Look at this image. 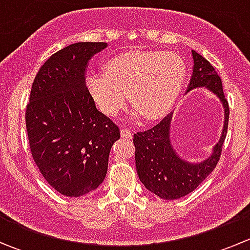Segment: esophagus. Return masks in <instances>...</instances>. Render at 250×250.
<instances>
[{"instance_id":"34e87169","label":"esophagus","mask_w":250,"mask_h":250,"mask_svg":"<svg viewBox=\"0 0 250 250\" xmlns=\"http://www.w3.org/2000/svg\"><path fill=\"white\" fill-rule=\"evenodd\" d=\"M121 135H122L123 138H125V139H132L133 138L132 132H130L128 128H122V129H121Z\"/></svg>"}]
</instances>
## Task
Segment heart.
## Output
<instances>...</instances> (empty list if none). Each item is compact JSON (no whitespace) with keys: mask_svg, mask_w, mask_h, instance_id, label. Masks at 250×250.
Segmentation results:
<instances>
[{"mask_svg":"<svg viewBox=\"0 0 250 250\" xmlns=\"http://www.w3.org/2000/svg\"><path fill=\"white\" fill-rule=\"evenodd\" d=\"M106 74L92 72L88 88L106 115L116 116L125 107L127 93L134 115L156 120L168 112L185 83L186 64L170 52L130 50L111 58L105 64Z\"/></svg>","mask_w":250,"mask_h":250,"instance_id":"1","label":"heart"}]
</instances>
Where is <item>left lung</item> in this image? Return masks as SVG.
Masks as SVG:
<instances>
[{"label": "left lung", "instance_id": "left-lung-1", "mask_svg": "<svg viewBox=\"0 0 250 250\" xmlns=\"http://www.w3.org/2000/svg\"><path fill=\"white\" fill-rule=\"evenodd\" d=\"M192 58L193 72L186 93L206 87L218 95L225 109L223 134L210 157L197 165L181 160L170 145L169 128L173 113L166 116L155 127L134 134L135 167L140 181L148 191L163 200H178L200 186L218 165L228 133L230 107L224 95L221 78L213 65L195 50H192Z\"/></svg>", "mask_w": 250, "mask_h": 250}]
</instances>
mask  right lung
I'll list each match as a JSON object with an SVG mask.
<instances>
[{
  "mask_svg": "<svg viewBox=\"0 0 250 250\" xmlns=\"http://www.w3.org/2000/svg\"><path fill=\"white\" fill-rule=\"evenodd\" d=\"M105 47V42H77L50 55L26 105L32 158L47 183L69 197L104 181L111 146L120 139V128L97 110L84 80L88 60Z\"/></svg>",
  "mask_w": 250,
  "mask_h": 250,
  "instance_id": "right-lung-1",
  "label": "right lung"
}]
</instances>
